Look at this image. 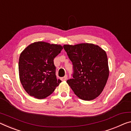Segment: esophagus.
<instances>
[{
	"label": "esophagus",
	"instance_id": "1",
	"mask_svg": "<svg viewBox=\"0 0 131 131\" xmlns=\"http://www.w3.org/2000/svg\"><path fill=\"white\" fill-rule=\"evenodd\" d=\"M61 80H62V81H66V80H67V75H66L64 77L61 78Z\"/></svg>",
	"mask_w": 131,
	"mask_h": 131
}]
</instances>
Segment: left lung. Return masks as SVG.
<instances>
[{"mask_svg": "<svg viewBox=\"0 0 131 131\" xmlns=\"http://www.w3.org/2000/svg\"><path fill=\"white\" fill-rule=\"evenodd\" d=\"M63 47L73 66L72 78L67 80V84L80 99H95L103 91L109 76L106 52L91 43Z\"/></svg>", "mask_w": 131, "mask_h": 131, "instance_id": "1", "label": "left lung"}]
</instances>
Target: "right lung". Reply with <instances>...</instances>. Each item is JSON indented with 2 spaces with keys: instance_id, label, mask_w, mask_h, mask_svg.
I'll return each instance as SVG.
<instances>
[{
  "instance_id": "right-lung-1",
  "label": "right lung",
  "mask_w": 131,
  "mask_h": 131,
  "mask_svg": "<svg viewBox=\"0 0 131 131\" xmlns=\"http://www.w3.org/2000/svg\"><path fill=\"white\" fill-rule=\"evenodd\" d=\"M63 49L60 45L38 41L21 52L19 61V78L29 95L43 99L53 93L61 82L56 77L54 59Z\"/></svg>"
}]
</instances>
